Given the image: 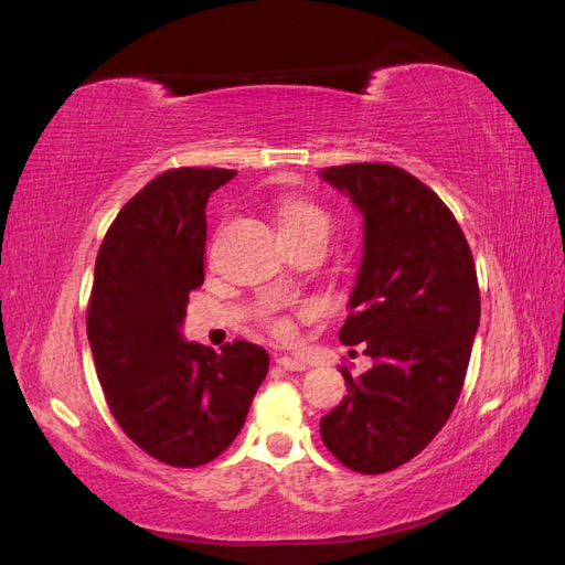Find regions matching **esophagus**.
I'll use <instances>...</instances> for the list:
<instances>
[{"label":"esophagus","instance_id":"esophagus-1","mask_svg":"<svg viewBox=\"0 0 565 565\" xmlns=\"http://www.w3.org/2000/svg\"><path fill=\"white\" fill-rule=\"evenodd\" d=\"M277 365H279V369H284V371H306L308 369L306 361L294 359V356H279Z\"/></svg>","mask_w":565,"mask_h":565}]
</instances>
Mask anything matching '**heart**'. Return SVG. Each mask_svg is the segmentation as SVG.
I'll use <instances>...</instances> for the list:
<instances>
[{"label":"heart","instance_id":"b5f03b06","mask_svg":"<svg viewBox=\"0 0 565 565\" xmlns=\"http://www.w3.org/2000/svg\"><path fill=\"white\" fill-rule=\"evenodd\" d=\"M279 226L284 238H308V235H322L327 238L332 231V218L322 206L306 200H286L279 206ZM274 330L284 334L288 324L284 320L274 322Z\"/></svg>","mask_w":565,"mask_h":565}]
</instances>
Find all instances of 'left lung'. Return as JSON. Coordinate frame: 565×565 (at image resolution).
<instances>
[{
  "mask_svg": "<svg viewBox=\"0 0 565 565\" xmlns=\"http://www.w3.org/2000/svg\"><path fill=\"white\" fill-rule=\"evenodd\" d=\"M320 178L363 216L339 339L373 359L359 377L344 371L349 395L320 433L339 462L383 475L422 452L455 409L479 330L477 269L450 209L406 170L349 163Z\"/></svg>",
  "mask_w": 565,
  "mask_h": 565,
  "instance_id": "1",
  "label": "left lung"
}]
</instances>
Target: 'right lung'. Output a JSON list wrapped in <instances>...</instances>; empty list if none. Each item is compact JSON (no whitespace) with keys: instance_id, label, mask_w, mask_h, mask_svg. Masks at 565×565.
<instances>
[{"instance_id":"1","label":"right lung","mask_w":565,"mask_h":565,"mask_svg":"<svg viewBox=\"0 0 565 565\" xmlns=\"http://www.w3.org/2000/svg\"><path fill=\"white\" fill-rule=\"evenodd\" d=\"M235 178L178 168L153 178L113 221L96 257L86 332L120 428L173 467L212 462L238 436L269 353L250 342H185L188 294L204 281L209 194Z\"/></svg>"}]
</instances>
